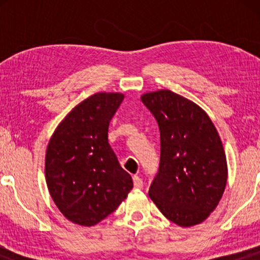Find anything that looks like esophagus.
<instances>
[{
  "instance_id": "esophagus-1",
  "label": "esophagus",
  "mask_w": 260,
  "mask_h": 260,
  "mask_svg": "<svg viewBox=\"0 0 260 260\" xmlns=\"http://www.w3.org/2000/svg\"><path fill=\"white\" fill-rule=\"evenodd\" d=\"M133 180H134V187L136 188V189H142V188H143V181H142L140 176L135 175L133 177Z\"/></svg>"
}]
</instances>
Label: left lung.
Listing matches in <instances>:
<instances>
[{
  "mask_svg": "<svg viewBox=\"0 0 260 260\" xmlns=\"http://www.w3.org/2000/svg\"><path fill=\"white\" fill-rule=\"evenodd\" d=\"M141 99L161 135L159 170L149 197L177 226L199 225L226 188L229 169L218 130L204 109L173 91L147 92Z\"/></svg>",
  "mask_w": 260,
  "mask_h": 260,
  "instance_id": "8db88e82",
  "label": "left lung"
}]
</instances>
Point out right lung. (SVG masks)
I'll return each mask as SVG.
<instances>
[{"mask_svg": "<svg viewBox=\"0 0 260 260\" xmlns=\"http://www.w3.org/2000/svg\"><path fill=\"white\" fill-rule=\"evenodd\" d=\"M124 94L98 92L74 106L55 127L45 156L46 183L66 219L91 227L115 211L134 183L108 141Z\"/></svg>", "mask_w": 260, "mask_h": 260, "instance_id": "right-lung-1", "label": "right lung"}]
</instances>
